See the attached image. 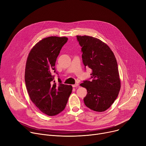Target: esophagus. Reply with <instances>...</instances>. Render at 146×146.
Segmentation results:
<instances>
[{
  "mask_svg": "<svg viewBox=\"0 0 146 146\" xmlns=\"http://www.w3.org/2000/svg\"><path fill=\"white\" fill-rule=\"evenodd\" d=\"M79 86V83H76L75 84H73V87H78Z\"/></svg>",
  "mask_w": 146,
  "mask_h": 146,
  "instance_id": "esophagus-1",
  "label": "esophagus"
}]
</instances>
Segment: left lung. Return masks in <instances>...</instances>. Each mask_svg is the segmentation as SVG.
Masks as SVG:
<instances>
[{
	"mask_svg": "<svg viewBox=\"0 0 146 146\" xmlns=\"http://www.w3.org/2000/svg\"><path fill=\"white\" fill-rule=\"evenodd\" d=\"M82 47V60L92 70V80H84L80 86L87 89L83 99L85 105L96 111L108 109L117 99L120 80L117 60L106 43L88 36H76Z\"/></svg>",
	"mask_w": 146,
	"mask_h": 146,
	"instance_id": "8db88e82",
	"label": "left lung"
}]
</instances>
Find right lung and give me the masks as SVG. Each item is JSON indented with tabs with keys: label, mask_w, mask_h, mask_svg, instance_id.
Segmentation results:
<instances>
[{
	"label": "right lung",
	"mask_w": 146,
	"mask_h": 146,
	"mask_svg": "<svg viewBox=\"0 0 146 146\" xmlns=\"http://www.w3.org/2000/svg\"><path fill=\"white\" fill-rule=\"evenodd\" d=\"M66 37L44 38L32 48L27 59L25 80L29 97L37 108L48 115L62 111L72 91V86L54 80L55 63L61 48L67 42Z\"/></svg>",
	"instance_id": "right-lung-1"
}]
</instances>
